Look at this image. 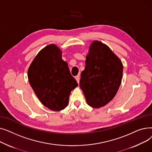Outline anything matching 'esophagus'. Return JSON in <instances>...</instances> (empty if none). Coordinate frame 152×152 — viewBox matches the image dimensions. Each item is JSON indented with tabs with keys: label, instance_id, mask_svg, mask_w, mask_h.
<instances>
[{
	"label": "esophagus",
	"instance_id": "1",
	"mask_svg": "<svg viewBox=\"0 0 152 152\" xmlns=\"http://www.w3.org/2000/svg\"><path fill=\"white\" fill-rule=\"evenodd\" d=\"M75 79H76V80L77 81V83L79 84V79H80V75H78L76 76H75Z\"/></svg>",
	"mask_w": 152,
	"mask_h": 152
}]
</instances>
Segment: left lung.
Listing matches in <instances>:
<instances>
[{"label": "left lung", "mask_w": 152, "mask_h": 152, "mask_svg": "<svg viewBox=\"0 0 152 152\" xmlns=\"http://www.w3.org/2000/svg\"><path fill=\"white\" fill-rule=\"evenodd\" d=\"M123 71L122 62L112 50L100 41H94L79 82L87 104L97 108L112 100L121 85Z\"/></svg>", "instance_id": "1"}]
</instances>
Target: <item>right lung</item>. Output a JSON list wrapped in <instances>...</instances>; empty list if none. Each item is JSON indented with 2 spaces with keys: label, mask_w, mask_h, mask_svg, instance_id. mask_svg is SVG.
Listing matches in <instances>:
<instances>
[{
  "label": "right lung",
  "mask_w": 152,
  "mask_h": 152,
  "mask_svg": "<svg viewBox=\"0 0 152 152\" xmlns=\"http://www.w3.org/2000/svg\"><path fill=\"white\" fill-rule=\"evenodd\" d=\"M62 52L55 44L40 51L28 71V80L42 104L53 111H61L68 104L71 91L77 86Z\"/></svg>",
  "instance_id": "obj_1"
}]
</instances>
